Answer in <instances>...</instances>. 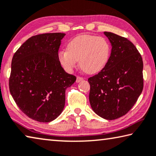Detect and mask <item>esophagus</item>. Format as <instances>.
I'll return each instance as SVG.
<instances>
[{
	"label": "esophagus",
	"mask_w": 156,
	"mask_h": 156,
	"mask_svg": "<svg viewBox=\"0 0 156 156\" xmlns=\"http://www.w3.org/2000/svg\"><path fill=\"white\" fill-rule=\"evenodd\" d=\"M82 80H83V77H81V76H76V82H77V83L80 82V81H81Z\"/></svg>",
	"instance_id": "1"
}]
</instances>
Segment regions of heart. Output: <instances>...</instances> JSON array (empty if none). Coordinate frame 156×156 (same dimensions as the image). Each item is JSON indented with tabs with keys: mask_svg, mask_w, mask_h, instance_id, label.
Masks as SVG:
<instances>
[{
	"mask_svg": "<svg viewBox=\"0 0 156 156\" xmlns=\"http://www.w3.org/2000/svg\"><path fill=\"white\" fill-rule=\"evenodd\" d=\"M110 53V45L104 37L81 35L68 43V50L59 52L58 58L67 70L75 68L80 61L82 70L88 74H95L106 66Z\"/></svg>",
	"mask_w": 156,
	"mask_h": 156,
	"instance_id": "1",
	"label": "heart"
}]
</instances>
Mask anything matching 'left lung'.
<instances>
[{
	"instance_id": "8db88e82",
	"label": "left lung",
	"mask_w": 156,
	"mask_h": 156,
	"mask_svg": "<svg viewBox=\"0 0 156 156\" xmlns=\"http://www.w3.org/2000/svg\"><path fill=\"white\" fill-rule=\"evenodd\" d=\"M104 34L111 42L112 52L106 66L88 78L89 101L98 116L114 120L128 113L142 92L143 61L127 38L110 32Z\"/></svg>"
}]
</instances>
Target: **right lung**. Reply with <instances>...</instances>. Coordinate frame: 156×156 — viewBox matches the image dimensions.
I'll use <instances>...</instances> for the list:
<instances>
[{"mask_svg":"<svg viewBox=\"0 0 156 156\" xmlns=\"http://www.w3.org/2000/svg\"><path fill=\"white\" fill-rule=\"evenodd\" d=\"M65 33H44L26 40L12 60L9 88L23 113L35 121L48 123L63 112L66 90L75 76L67 73L58 58Z\"/></svg>","mask_w":156,"mask_h":156,"instance_id":"add662e5","label":"right lung"}]
</instances>
